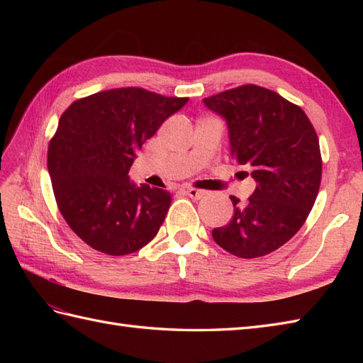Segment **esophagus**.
Returning <instances> with one entry per match:
<instances>
[{"label": "esophagus", "instance_id": "34e87169", "mask_svg": "<svg viewBox=\"0 0 363 363\" xmlns=\"http://www.w3.org/2000/svg\"><path fill=\"white\" fill-rule=\"evenodd\" d=\"M182 191H184V194H186L187 196L194 198V199H199V198L204 196V191H203V190H196V189H191V187H184Z\"/></svg>", "mask_w": 363, "mask_h": 363}]
</instances>
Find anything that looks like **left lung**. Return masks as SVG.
Here are the masks:
<instances>
[{"label":"left lung","instance_id":"left-lung-1","mask_svg":"<svg viewBox=\"0 0 363 363\" xmlns=\"http://www.w3.org/2000/svg\"><path fill=\"white\" fill-rule=\"evenodd\" d=\"M226 121L230 156L257 182L248 203L212 230L223 250L254 259L281 248L304 225L321 182L320 143L301 107L273 90L242 86L203 99Z\"/></svg>","mask_w":363,"mask_h":363}]
</instances>
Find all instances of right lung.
Returning <instances> with one entry per match:
<instances>
[{"instance_id":"add662e5","label":"right lung","mask_w":363,"mask_h":363,"mask_svg":"<svg viewBox=\"0 0 363 363\" xmlns=\"http://www.w3.org/2000/svg\"><path fill=\"white\" fill-rule=\"evenodd\" d=\"M189 98L128 87L78 99L62 113L48 146V173L59 211L91 248L125 256L150 243L172 195L128 176L142 145Z\"/></svg>"}]
</instances>
